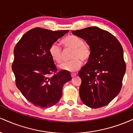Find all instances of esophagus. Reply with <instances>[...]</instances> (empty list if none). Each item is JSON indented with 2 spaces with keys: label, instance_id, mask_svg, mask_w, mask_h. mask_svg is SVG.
Listing matches in <instances>:
<instances>
[{
  "label": "esophagus",
  "instance_id": "esophagus-1",
  "mask_svg": "<svg viewBox=\"0 0 133 133\" xmlns=\"http://www.w3.org/2000/svg\"><path fill=\"white\" fill-rule=\"evenodd\" d=\"M71 75L72 77H75L76 75H77V74H76V73H74V74H71Z\"/></svg>",
  "mask_w": 133,
  "mask_h": 133
}]
</instances>
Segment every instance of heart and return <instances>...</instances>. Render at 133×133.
Listing matches in <instances>:
<instances>
[{
	"mask_svg": "<svg viewBox=\"0 0 133 133\" xmlns=\"http://www.w3.org/2000/svg\"><path fill=\"white\" fill-rule=\"evenodd\" d=\"M62 44L65 48L72 49L71 61L64 62L59 65V69L68 72L78 71L82 64V61L89 60L91 56V49L88 44H85L81 37L74 35H69L62 40ZM49 54L55 62L61 63L62 60V52L60 45L53 43L49 47Z\"/></svg>",
	"mask_w": 133,
	"mask_h": 133,
	"instance_id": "1",
	"label": "heart"
}]
</instances>
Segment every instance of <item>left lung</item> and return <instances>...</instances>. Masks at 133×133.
I'll return each instance as SVG.
<instances>
[{"label":"left lung","instance_id":"1","mask_svg":"<svg viewBox=\"0 0 133 133\" xmlns=\"http://www.w3.org/2000/svg\"><path fill=\"white\" fill-rule=\"evenodd\" d=\"M86 41L91 56L79 72L81 79L79 96L91 108L106 106L120 92L126 72L123 49L112 34L97 27L72 30Z\"/></svg>","mask_w":133,"mask_h":133}]
</instances>
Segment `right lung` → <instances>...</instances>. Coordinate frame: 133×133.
<instances>
[{
  "label": "right lung",
  "instance_id": "add662e5",
  "mask_svg": "<svg viewBox=\"0 0 133 133\" xmlns=\"http://www.w3.org/2000/svg\"><path fill=\"white\" fill-rule=\"evenodd\" d=\"M68 32L36 27L24 34L15 46L12 69L16 86L36 106L47 108L57 103L64 84L71 80L68 72L57 71L49 52L52 44Z\"/></svg>",
  "mask_w": 133,
  "mask_h": 133
}]
</instances>
